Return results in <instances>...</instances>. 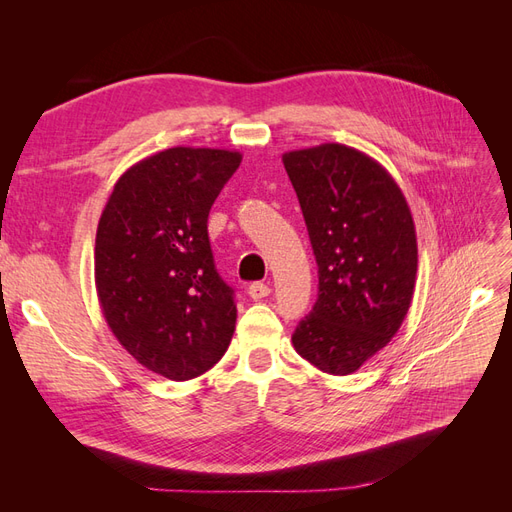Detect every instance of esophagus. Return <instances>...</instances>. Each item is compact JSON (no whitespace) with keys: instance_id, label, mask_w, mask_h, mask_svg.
I'll use <instances>...</instances> for the list:
<instances>
[{"instance_id":"esophagus-1","label":"esophagus","mask_w":512,"mask_h":512,"mask_svg":"<svg viewBox=\"0 0 512 512\" xmlns=\"http://www.w3.org/2000/svg\"><path fill=\"white\" fill-rule=\"evenodd\" d=\"M269 292H271V286L265 282H254V284H250V288H247V294H250L254 301L269 297Z\"/></svg>"}]
</instances>
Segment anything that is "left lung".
<instances>
[{"mask_svg": "<svg viewBox=\"0 0 512 512\" xmlns=\"http://www.w3.org/2000/svg\"><path fill=\"white\" fill-rule=\"evenodd\" d=\"M318 262V299L292 333L305 361L348 376L399 331L412 303L418 250L395 179L339 143L284 153Z\"/></svg>", "mask_w": 512, "mask_h": 512, "instance_id": "obj_1", "label": "left lung"}]
</instances>
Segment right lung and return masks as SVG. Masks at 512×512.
I'll use <instances>...</instances> for the list:
<instances>
[{
    "mask_svg": "<svg viewBox=\"0 0 512 512\" xmlns=\"http://www.w3.org/2000/svg\"><path fill=\"white\" fill-rule=\"evenodd\" d=\"M239 151L173 147L130 166L96 232V290L119 344L149 371L192 380L218 363L237 305L215 269L207 220Z\"/></svg>",
    "mask_w": 512,
    "mask_h": 512,
    "instance_id": "add662e5",
    "label": "right lung"
}]
</instances>
